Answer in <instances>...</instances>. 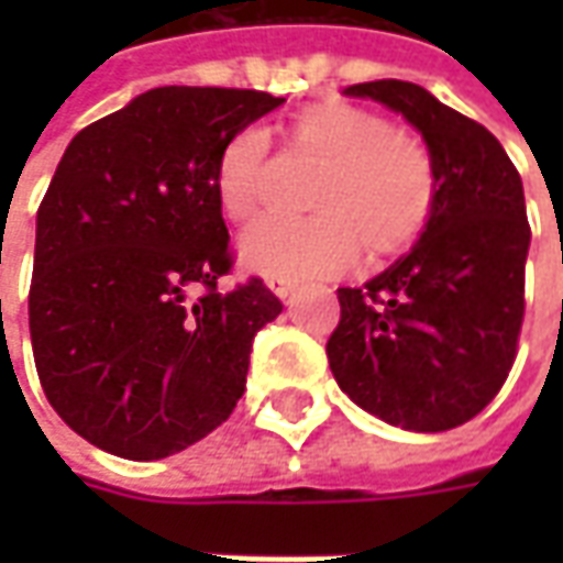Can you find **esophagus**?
<instances>
[{
    "label": "esophagus",
    "instance_id": "esophagus-1",
    "mask_svg": "<svg viewBox=\"0 0 563 563\" xmlns=\"http://www.w3.org/2000/svg\"><path fill=\"white\" fill-rule=\"evenodd\" d=\"M265 286H268L271 292L277 295V298H289V295L295 292V286H298V283H295L292 277H280V274H268V277H265Z\"/></svg>",
    "mask_w": 563,
    "mask_h": 563
}]
</instances>
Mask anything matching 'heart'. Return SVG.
<instances>
[{
	"label": "heart",
	"mask_w": 563,
	"mask_h": 563,
	"mask_svg": "<svg viewBox=\"0 0 563 563\" xmlns=\"http://www.w3.org/2000/svg\"><path fill=\"white\" fill-rule=\"evenodd\" d=\"M289 144L319 162L307 220H258L241 234V262L258 274L329 277L355 262L404 253L434 210L428 150L383 117L346 102L313 104L292 120ZM268 135L246 126L217 159V205L232 222L256 213L265 184Z\"/></svg>",
	"instance_id": "heart-1"
}]
</instances>
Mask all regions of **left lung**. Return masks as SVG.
<instances>
[{
	"label": "left lung",
	"instance_id": "8db88e82",
	"mask_svg": "<svg viewBox=\"0 0 563 563\" xmlns=\"http://www.w3.org/2000/svg\"><path fill=\"white\" fill-rule=\"evenodd\" d=\"M343 96L386 104L422 135L434 210L410 253L338 289L331 374L383 422L449 431L495 398L516 358L531 246L521 177L488 129L419 84L371 80Z\"/></svg>",
	"mask_w": 563,
	"mask_h": 563
}]
</instances>
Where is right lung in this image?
Here are the masks:
<instances>
[{
	"instance_id": "obj_1",
	"label": "right lung",
	"mask_w": 563,
	"mask_h": 563,
	"mask_svg": "<svg viewBox=\"0 0 563 563\" xmlns=\"http://www.w3.org/2000/svg\"><path fill=\"white\" fill-rule=\"evenodd\" d=\"M283 102L156 87L63 153L35 217L30 334L47 401L92 446L168 459L244 395L253 338L283 305L262 280L217 292L232 256L213 174L225 141Z\"/></svg>"
}]
</instances>
